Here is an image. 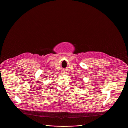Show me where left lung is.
I'll use <instances>...</instances> for the list:
<instances>
[{
    "mask_svg": "<svg viewBox=\"0 0 128 128\" xmlns=\"http://www.w3.org/2000/svg\"><path fill=\"white\" fill-rule=\"evenodd\" d=\"M81 87V88H82V87Z\"/></svg>",
    "mask_w": 128,
    "mask_h": 128,
    "instance_id": "8db88e82",
    "label": "left lung"
}]
</instances>
